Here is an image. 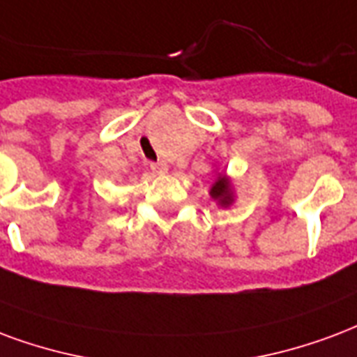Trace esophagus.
<instances>
[{"instance_id":"1","label":"esophagus","mask_w":357,"mask_h":357,"mask_svg":"<svg viewBox=\"0 0 357 357\" xmlns=\"http://www.w3.org/2000/svg\"><path fill=\"white\" fill-rule=\"evenodd\" d=\"M149 168H151L155 174H166L168 172V165H166L165 160H158V162H151L149 165Z\"/></svg>"}]
</instances>
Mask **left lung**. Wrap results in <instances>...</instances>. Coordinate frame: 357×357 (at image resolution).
Returning <instances> with one entry per match:
<instances>
[{
    "mask_svg": "<svg viewBox=\"0 0 357 357\" xmlns=\"http://www.w3.org/2000/svg\"><path fill=\"white\" fill-rule=\"evenodd\" d=\"M210 197H212L213 200H218V204L223 206V208L232 204L234 195H232L231 179L227 178L225 174H219L218 179L213 181L212 189H210Z\"/></svg>",
    "mask_w": 357,
    "mask_h": 357,
    "instance_id": "8db88e82",
    "label": "left lung"
}]
</instances>
